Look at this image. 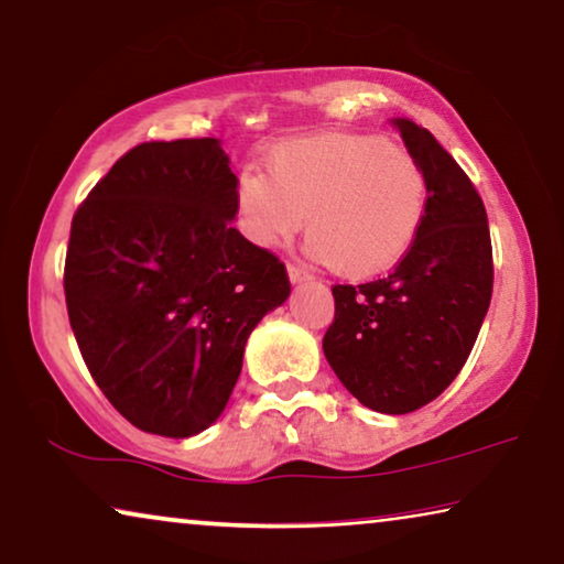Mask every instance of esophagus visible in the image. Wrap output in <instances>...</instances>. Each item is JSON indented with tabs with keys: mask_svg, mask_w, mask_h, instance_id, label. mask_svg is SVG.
Masks as SVG:
<instances>
[{
	"mask_svg": "<svg viewBox=\"0 0 564 564\" xmlns=\"http://www.w3.org/2000/svg\"><path fill=\"white\" fill-rule=\"evenodd\" d=\"M289 281H291V283L311 281V273L304 271V268H301V265H289Z\"/></svg>",
	"mask_w": 564,
	"mask_h": 564,
	"instance_id": "34e87169",
	"label": "esophagus"
}]
</instances>
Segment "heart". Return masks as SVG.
Here are the masks:
<instances>
[{
    "instance_id": "b5f03b06",
    "label": "heart",
    "mask_w": 564,
    "mask_h": 564,
    "mask_svg": "<svg viewBox=\"0 0 564 564\" xmlns=\"http://www.w3.org/2000/svg\"><path fill=\"white\" fill-rule=\"evenodd\" d=\"M427 202L423 164L362 133L283 141L268 154V172L248 164L235 180L238 225L253 246L291 240L308 213V253L349 279L398 265L423 230Z\"/></svg>"
}]
</instances>
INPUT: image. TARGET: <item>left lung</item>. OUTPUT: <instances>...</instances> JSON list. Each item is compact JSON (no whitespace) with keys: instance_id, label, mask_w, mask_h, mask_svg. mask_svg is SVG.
I'll return each instance as SVG.
<instances>
[{"instance_id":"left-lung-1","label":"left lung","mask_w":564,"mask_h":564,"mask_svg":"<svg viewBox=\"0 0 564 564\" xmlns=\"http://www.w3.org/2000/svg\"><path fill=\"white\" fill-rule=\"evenodd\" d=\"M392 126L431 184L423 230L390 275L334 285L324 355L365 408L405 415L466 365L491 304L494 260L484 202L456 159L415 121Z\"/></svg>"}]
</instances>
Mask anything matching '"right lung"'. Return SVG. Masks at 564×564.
<instances>
[{
	"label": "right lung",
	"mask_w": 564,
	"mask_h": 564,
	"mask_svg": "<svg viewBox=\"0 0 564 564\" xmlns=\"http://www.w3.org/2000/svg\"><path fill=\"white\" fill-rule=\"evenodd\" d=\"M220 139L149 141L111 166L70 225L65 304L88 372L139 431L215 423L250 332L291 293L279 258L232 228Z\"/></svg>",
	"instance_id": "add662e5"
}]
</instances>
